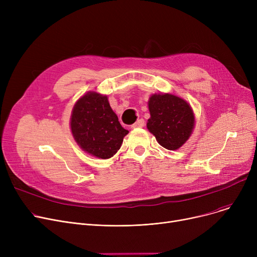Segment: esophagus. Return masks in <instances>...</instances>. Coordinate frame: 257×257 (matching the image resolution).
Segmentation results:
<instances>
[{"label":"esophagus","mask_w":257,"mask_h":257,"mask_svg":"<svg viewBox=\"0 0 257 257\" xmlns=\"http://www.w3.org/2000/svg\"><path fill=\"white\" fill-rule=\"evenodd\" d=\"M145 126V120L143 119V118H140V119H138L136 123H134L131 127L132 128H142V127H144Z\"/></svg>","instance_id":"34e87169"}]
</instances>
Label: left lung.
I'll list each match as a JSON object with an SVG mask.
<instances>
[{
	"label": "left lung",
	"mask_w": 257,
	"mask_h": 257,
	"mask_svg": "<svg viewBox=\"0 0 257 257\" xmlns=\"http://www.w3.org/2000/svg\"><path fill=\"white\" fill-rule=\"evenodd\" d=\"M148 106L151 115L147 123L148 130L166 149H179L190 139L195 126L190 104L171 93H155L150 97Z\"/></svg>",
	"instance_id": "1"
}]
</instances>
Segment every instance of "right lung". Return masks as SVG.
<instances>
[{
    "label": "right lung",
    "instance_id": "1",
    "mask_svg": "<svg viewBox=\"0 0 257 257\" xmlns=\"http://www.w3.org/2000/svg\"><path fill=\"white\" fill-rule=\"evenodd\" d=\"M71 130L81 149L102 159L112 157L129 132L120 126L107 96L96 91H88L74 105Z\"/></svg>",
    "mask_w": 257,
    "mask_h": 257
}]
</instances>
